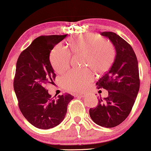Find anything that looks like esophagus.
<instances>
[{
	"mask_svg": "<svg viewBox=\"0 0 151 151\" xmlns=\"http://www.w3.org/2000/svg\"><path fill=\"white\" fill-rule=\"evenodd\" d=\"M85 95H86L85 93H80L76 95V96H77V97H80V98H81V97H84V96H85Z\"/></svg>",
	"mask_w": 151,
	"mask_h": 151,
	"instance_id": "obj_1",
	"label": "esophagus"
}]
</instances>
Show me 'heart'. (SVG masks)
I'll list each match as a JSON object with an SVG mask.
<instances>
[{"label":"heart","instance_id":"obj_1","mask_svg":"<svg viewBox=\"0 0 151 151\" xmlns=\"http://www.w3.org/2000/svg\"><path fill=\"white\" fill-rule=\"evenodd\" d=\"M71 51L84 55V65H88L98 73H104L110 69L115 58V49L112 43L102 37L88 34L78 35L69 40ZM71 54L61 45H56L50 54L53 69L62 73L69 67ZM94 79V73L89 68L71 69L61 78L64 88L71 91H81Z\"/></svg>","mask_w":151,"mask_h":151}]
</instances>
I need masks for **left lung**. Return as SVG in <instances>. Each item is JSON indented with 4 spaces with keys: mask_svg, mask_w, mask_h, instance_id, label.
Returning a JSON list of instances; mask_svg holds the SVG:
<instances>
[{
    "mask_svg": "<svg viewBox=\"0 0 151 151\" xmlns=\"http://www.w3.org/2000/svg\"><path fill=\"white\" fill-rule=\"evenodd\" d=\"M114 45L116 55L111 69L97 82L98 88L108 91L107 98H98L96 108L89 109L91 118L97 124L113 128L129 116L139 89L137 57L133 48L122 38L111 32L101 33Z\"/></svg>",
    "mask_w": 151,
    "mask_h": 151,
    "instance_id": "left-lung-1",
    "label": "left lung"
}]
</instances>
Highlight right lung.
<instances>
[{
  "label": "right lung",
  "mask_w": 151,
  "mask_h": 151,
  "mask_svg": "<svg viewBox=\"0 0 151 151\" xmlns=\"http://www.w3.org/2000/svg\"><path fill=\"white\" fill-rule=\"evenodd\" d=\"M67 36L38 37L22 51L16 63L14 88L18 106L29 122L38 129H51L60 124L74 98L69 93L52 98L45 88L56 77L49 60L51 51Z\"/></svg>",
  "instance_id": "obj_1"
}]
</instances>
